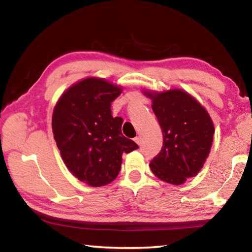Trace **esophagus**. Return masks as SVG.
<instances>
[{"mask_svg": "<svg viewBox=\"0 0 252 252\" xmlns=\"http://www.w3.org/2000/svg\"><path fill=\"white\" fill-rule=\"evenodd\" d=\"M134 141L136 142V143H138L139 144V146H140V144H141V136H135V138H134Z\"/></svg>", "mask_w": 252, "mask_h": 252, "instance_id": "34e87169", "label": "esophagus"}]
</instances>
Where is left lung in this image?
<instances>
[{
  "label": "left lung",
  "mask_w": 252,
  "mask_h": 252,
  "mask_svg": "<svg viewBox=\"0 0 252 252\" xmlns=\"http://www.w3.org/2000/svg\"><path fill=\"white\" fill-rule=\"evenodd\" d=\"M143 93L152 100L163 134L161 151L150 162L151 171L162 181L182 185L197 176L207 160L215 133L213 122L208 111L180 89Z\"/></svg>",
  "instance_id": "1"
}]
</instances>
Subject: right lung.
Returning a JSON list of instances; mask_svg holds the SVG:
<instances>
[{"label": "right lung", "instance_id": "add662e5", "mask_svg": "<svg viewBox=\"0 0 252 252\" xmlns=\"http://www.w3.org/2000/svg\"><path fill=\"white\" fill-rule=\"evenodd\" d=\"M122 88L101 78L71 85L54 106L52 130L66 168L91 187L109 185L118 177L122 155L138 144L121 132L123 119L113 118L111 102Z\"/></svg>", "mask_w": 252, "mask_h": 252}]
</instances>
